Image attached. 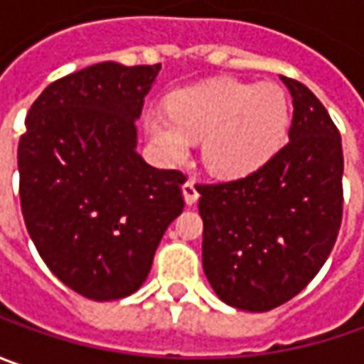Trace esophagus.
Wrapping results in <instances>:
<instances>
[{"label": "esophagus", "instance_id": "obj_1", "mask_svg": "<svg viewBox=\"0 0 364 364\" xmlns=\"http://www.w3.org/2000/svg\"><path fill=\"white\" fill-rule=\"evenodd\" d=\"M182 192H184V200H186V204H188V206H192V204H196V200H198V196H200V192H198V188H196V184H194L192 180H188V182H184V186H182Z\"/></svg>", "mask_w": 364, "mask_h": 364}]
</instances>
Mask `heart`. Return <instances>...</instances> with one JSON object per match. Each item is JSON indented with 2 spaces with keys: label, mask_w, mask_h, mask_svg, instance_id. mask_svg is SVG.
Segmentation results:
<instances>
[{
  "label": "heart",
  "mask_w": 364,
  "mask_h": 364,
  "mask_svg": "<svg viewBox=\"0 0 364 364\" xmlns=\"http://www.w3.org/2000/svg\"><path fill=\"white\" fill-rule=\"evenodd\" d=\"M291 107L277 85L215 78L178 91L168 109L149 111L146 127L168 160H182L203 137L204 164L218 176L259 170L284 146Z\"/></svg>",
  "instance_id": "heart-1"
}]
</instances>
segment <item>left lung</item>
<instances>
[{
    "mask_svg": "<svg viewBox=\"0 0 364 364\" xmlns=\"http://www.w3.org/2000/svg\"><path fill=\"white\" fill-rule=\"evenodd\" d=\"M294 99L286 146L251 174L198 184L203 269L225 304L269 312L308 286L343 223V144L308 87L282 77Z\"/></svg>",
    "mask_w": 364,
    "mask_h": 364,
    "instance_id": "8db88e82",
    "label": "left lung"
}]
</instances>
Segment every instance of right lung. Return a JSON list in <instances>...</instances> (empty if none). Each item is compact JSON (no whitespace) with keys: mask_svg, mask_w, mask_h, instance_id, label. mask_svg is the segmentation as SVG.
<instances>
[{"mask_svg":"<svg viewBox=\"0 0 364 364\" xmlns=\"http://www.w3.org/2000/svg\"><path fill=\"white\" fill-rule=\"evenodd\" d=\"M161 64L99 63L42 91L18 146L20 204L36 249L64 286L97 301L146 282L184 210L180 170L135 151V119Z\"/></svg>","mask_w":364,"mask_h":364,"instance_id":"right-lung-1","label":"right lung"}]
</instances>
